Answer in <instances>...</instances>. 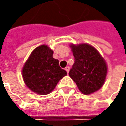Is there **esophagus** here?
Wrapping results in <instances>:
<instances>
[{"label": "esophagus", "mask_w": 126, "mask_h": 126, "mask_svg": "<svg viewBox=\"0 0 126 126\" xmlns=\"http://www.w3.org/2000/svg\"><path fill=\"white\" fill-rule=\"evenodd\" d=\"M65 70L66 71V72H67V74L69 72V70H70V67L69 66H66L65 68Z\"/></svg>", "instance_id": "obj_1"}]
</instances>
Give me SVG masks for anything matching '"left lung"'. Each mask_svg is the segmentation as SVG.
<instances>
[{"mask_svg": "<svg viewBox=\"0 0 126 126\" xmlns=\"http://www.w3.org/2000/svg\"><path fill=\"white\" fill-rule=\"evenodd\" d=\"M70 47L75 61L69 76L83 94H92L99 90L107 74L106 61L96 48L88 43H72Z\"/></svg>", "mask_w": 126, "mask_h": 126, "instance_id": "left-lung-1", "label": "left lung"}]
</instances>
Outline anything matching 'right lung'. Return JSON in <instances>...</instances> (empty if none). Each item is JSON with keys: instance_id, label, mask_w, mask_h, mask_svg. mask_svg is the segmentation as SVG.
<instances>
[{"instance_id": "1", "label": "right lung", "mask_w": 126, "mask_h": 126, "mask_svg": "<svg viewBox=\"0 0 126 126\" xmlns=\"http://www.w3.org/2000/svg\"><path fill=\"white\" fill-rule=\"evenodd\" d=\"M53 51L41 45L32 51L22 68V77L29 89L41 95L50 93L67 73L53 58Z\"/></svg>"}]
</instances>
